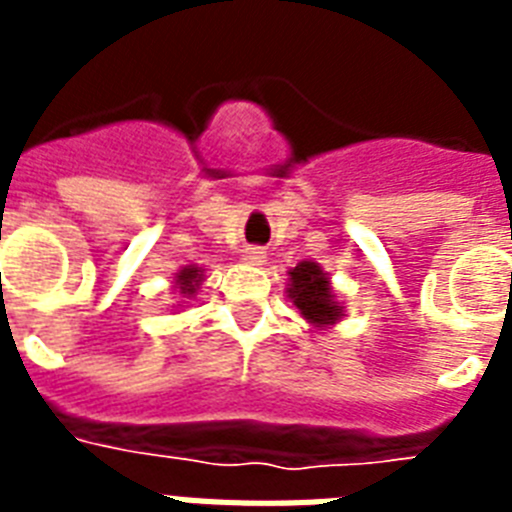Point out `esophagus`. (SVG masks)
I'll return each mask as SVG.
<instances>
[{
	"label": "esophagus",
	"mask_w": 512,
	"mask_h": 512,
	"mask_svg": "<svg viewBox=\"0 0 512 512\" xmlns=\"http://www.w3.org/2000/svg\"><path fill=\"white\" fill-rule=\"evenodd\" d=\"M241 260L249 265H263L265 263V252L260 247H247L241 252Z\"/></svg>",
	"instance_id": "esophagus-1"
}]
</instances>
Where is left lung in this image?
Here are the masks:
<instances>
[{
	"instance_id": "1",
	"label": "left lung",
	"mask_w": 512,
	"mask_h": 512,
	"mask_svg": "<svg viewBox=\"0 0 512 512\" xmlns=\"http://www.w3.org/2000/svg\"><path fill=\"white\" fill-rule=\"evenodd\" d=\"M287 295L313 327H332L345 316L342 305L337 303L335 289L329 284V273H324V268L311 260H303L289 271Z\"/></svg>"
}]
</instances>
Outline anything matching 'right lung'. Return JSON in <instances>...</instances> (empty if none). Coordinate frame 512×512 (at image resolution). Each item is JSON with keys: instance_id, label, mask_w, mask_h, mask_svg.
<instances>
[{"instance_id": "1", "label": "right lung", "mask_w": 512, "mask_h": 512, "mask_svg": "<svg viewBox=\"0 0 512 512\" xmlns=\"http://www.w3.org/2000/svg\"><path fill=\"white\" fill-rule=\"evenodd\" d=\"M201 281H204V268L199 265H185L180 271L175 273V289L180 292V297H193L196 295V289L201 287Z\"/></svg>"}]
</instances>
